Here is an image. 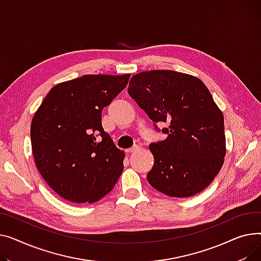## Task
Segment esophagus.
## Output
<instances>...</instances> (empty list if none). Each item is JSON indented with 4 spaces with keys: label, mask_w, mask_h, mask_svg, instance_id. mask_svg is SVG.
<instances>
[{
    "label": "esophagus",
    "mask_w": 261,
    "mask_h": 261,
    "mask_svg": "<svg viewBox=\"0 0 261 261\" xmlns=\"http://www.w3.org/2000/svg\"><path fill=\"white\" fill-rule=\"evenodd\" d=\"M138 149H139V146L136 145V146H134V147H132V148L126 149V150H125V152H126V154L128 155V154H130V152H134V151H136V150H138Z\"/></svg>",
    "instance_id": "1"
}]
</instances>
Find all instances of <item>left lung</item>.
<instances>
[{"instance_id": "8db88e82", "label": "left lung", "mask_w": 261, "mask_h": 261, "mask_svg": "<svg viewBox=\"0 0 261 261\" xmlns=\"http://www.w3.org/2000/svg\"><path fill=\"white\" fill-rule=\"evenodd\" d=\"M128 95L154 122H167L166 139L151 143L147 181L166 196L191 197L207 188L224 162L223 114L192 74L149 70L133 75Z\"/></svg>"}]
</instances>
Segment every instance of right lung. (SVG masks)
<instances>
[{
    "mask_svg": "<svg viewBox=\"0 0 261 261\" xmlns=\"http://www.w3.org/2000/svg\"><path fill=\"white\" fill-rule=\"evenodd\" d=\"M130 73L84 74L55 85L30 125L33 155L46 183L74 203H93L115 187L125 154L102 127V110Z\"/></svg>",
    "mask_w": 261,
    "mask_h": 261,
    "instance_id": "right-lung-1",
    "label": "right lung"
}]
</instances>
